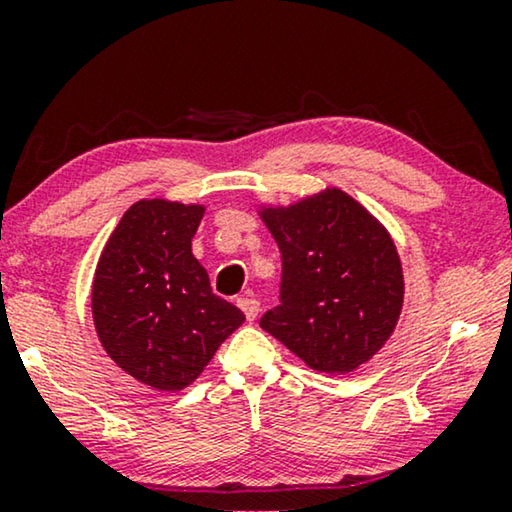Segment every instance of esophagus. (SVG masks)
Listing matches in <instances>:
<instances>
[{
	"label": "esophagus",
	"mask_w": 512,
	"mask_h": 512,
	"mask_svg": "<svg viewBox=\"0 0 512 512\" xmlns=\"http://www.w3.org/2000/svg\"><path fill=\"white\" fill-rule=\"evenodd\" d=\"M237 307L244 312V317H247L249 321H254L258 317V300L251 298V296H240L237 298Z\"/></svg>",
	"instance_id": "obj_1"
}]
</instances>
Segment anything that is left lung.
<instances>
[{
	"mask_svg": "<svg viewBox=\"0 0 512 512\" xmlns=\"http://www.w3.org/2000/svg\"><path fill=\"white\" fill-rule=\"evenodd\" d=\"M282 251L279 303L261 328L319 373H352L391 338L403 268L387 228L340 188L261 207Z\"/></svg>",
	"mask_w": 512,
	"mask_h": 512,
	"instance_id": "1",
	"label": "left lung"
}]
</instances>
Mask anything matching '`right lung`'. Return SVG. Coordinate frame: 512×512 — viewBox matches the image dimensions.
<instances>
[{"mask_svg":"<svg viewBox=\"0 0 512 512\" xmlns=\"http://www.w3.org/2000/svg\"><path fill=\"white\" fill-rule=\"evenodd\" d=\"M205 207L139 200L104 244L93 279V321L104 352L146 387L198 380L244 314L212 293L191 240Z\"/></svg>","mask_w":512,"mask_h":512,"instance_id":"obj_1","label":"right lung"}]
</instances>
